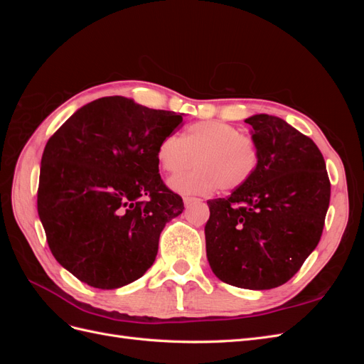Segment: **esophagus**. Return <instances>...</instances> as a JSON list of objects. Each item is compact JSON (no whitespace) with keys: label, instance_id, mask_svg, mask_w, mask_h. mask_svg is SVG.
Returning a JSON list of instances; mask_svg holds the SVG:
<instances>
[{"label":"esophagus","instance_id":"1","mask_svg":"<svg viewBox=\"0 0 364 364\" xmlns=\"http://www.w3.org/2000/svg\"><path fill=\"white\" fill-rule=\"evenodd\" d=\"M202 199H197V197H183V203L185 206L193 205V203H200Z\"/></svg>","mask_w":364,"mask_h":364}]
</instances>
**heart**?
<instances>
[{"mask_svg": "<svg viewBox=\"0 0 364 364\" xmlns=\"http://www.w3.org/2000/svg\"><path fill=\"white\" fill-rule=\"evenodd\" d=\"M158 164L164 173L174 176L170 186L181 194H211L215 190L235 191L246 185L259 164L257 141L223 121H199L170 135L158 146ZM200 167L183 176L193 161Z\"/></svg>", "mask_w": 364, "mask_h": 364, "instance_id": "obj_1", "label": "heart"}]
</instances>
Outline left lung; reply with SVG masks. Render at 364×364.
<instances>
[{
  "label": "left lung",
  "mask_w": 364,
  "mask_h": 364,
  "mask_svg": "<svg viewBox=\"0 0 364 364\" xmlns=\"http://www.w3.org/2000/svg\"><path fill=\"white\" fill-rule=\"evenodd\" d=\"M259 149L252 179L225 199L208 200L206 257L235 287H279L302 267L322 237L331 183L311 138L284 119H245Z\"/></svg>",
  "instance_id": "obj_1"
}]
</instances>
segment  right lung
I'll list each match as a JSON object with an SVG mask.
<instances>
[{
  "mask_svg": "<svg viewBox=\"0 0 364 364\" xmlns=\"http://www.w3.org/2000/svg\"><path fill=\"white\" fill-rule=\"evenodd\" d=\"M181 123L182 114L114 95L80 107L48 139L38 214L53 257L77 279L112 290L155 262L165 223L183 211L156 156Z\"/></svg>",
  "mask_w": 364,
  "mask_h": 364,
  "instance_id": "1",
  "label": "right lung"
}]
</instances>
